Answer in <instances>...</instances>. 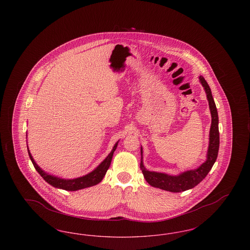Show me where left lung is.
<instances>
[{"mask_svg": "<svg viewBox=\"0 0 250 250\" xmlns=\"http://www.w3.org/2000/svg\"><path fill=\"white\" fill-rule=\"evenodd\" d=\"M200 83L206 93L207 100L209 103V108L211 112L212 123L209 132V146L206 155V160L202 165L197 168L189 169L184 171L178 175H169L163 172L157 171H150L146 169L143 165V147H141V168L143 171V176L147 183L154 188H157L163 190L169 191L173 193L183 192L188 190L195 188L199 185L203 179L206 177L208 172L211 170L212 167L214 166V162L217 158L218 149H219V131H218V114L217 109L215 107L214 98L212 95L211 89L206 81L202 76H200Z\"/></svg>", "mask_w": 250, "mask_h": 250, "instance_id": "obj_1", "label": "left lung"}]
</instances>
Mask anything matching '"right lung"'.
Instances as JSON below:
<instances>
[{
  "instance_id": "obj_1",
  "label": "right lung",
  "mask_w": 250,
  "mask_h": 250,
  "mask_svg": "<svg viewBox=\"0 0 250 250\" xmlns=\"http://www.w3.org/2000/svg\"><path fill=\"white\" fill-rule=\"evenodd\" d=\"M118 143H119V141L114 144L111 152L108 154L107 157L98 166L96 167L93 171L89 172L88 174L83 175L82 177L74 179L60 178L58 176L49 174L48 172H46L45 170H43L40 167L36 164L35 159L32 156V154L30 153L29 148H28V154H29V156H30V158L32 160V163H33L34 167H36L37 172L50 186H52V187H54L56 188L63 189V190L77 191L95 186V185L99 184L102 181V179L104 178V176H105V174L107 172V168L110 166L111 159H112V156H113V153H114V151L117 148Z\"/></svg>"
}]
</instances>
